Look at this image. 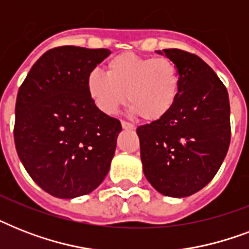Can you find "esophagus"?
Returning a JSON list of instances; mask_svg holds the SVG:
<instances>
[{"mask_svg": "<svg viewBox=\"0 0 249 249\" xmlns=\"http://www.w3.org/2000/svg\"><path fill=\"white\" fill-rule=\"evenodd\" d=\"M121 126H123V129H125V130H134V129H136L134 125L130 124V123H126V121H121Z\"/></svg>", "mask_w": 249, "mask_h": 249, "instance_id": "esophagus-1", "label": "esophagus"}]
</instances>
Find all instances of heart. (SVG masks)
Returning <instances> with one entry per match:
<instances>
[{"label":"heart","instance_id":"heart-1","mask_svg":"<svg viewBox=\"0 0 249 249\" xmlns=\"http://www.w3.org/2000/svg\"><path fill=\"white\" fill-rule=\"evenodd\" d=\"M86 91L98 111L115 115L128 102L130 112L155 123L173 109L181 91L179 71L169 58L121 53L107 62L106 73L93 70Z\"/></svg>","mask_w":249,"mask_h":249}]
</instances>
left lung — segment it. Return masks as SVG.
Here are the masks:
<instances>
[{"label": "left lung", "instance_id": "8db88e82", "mask_svg": "<svg viewBox=\"0 0 249 249\" xmlns=\"http://www.w3.org/2000/svg\"><path fill=\"white\" fill-rule=\"evenodd\" d=\"M156 53L176 63L181 91L164 119L137 128L143 173L165 196H190L212 181L228 154L229 94L199 56L178 49Z\"/></svg>", "mask_w": 249, "mask_h": 249}]
</instances>
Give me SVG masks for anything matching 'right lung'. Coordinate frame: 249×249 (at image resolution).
I'll use <instances>...</instances> for the list:
<instances>
[{
    "instance_id": "add662e5",
    "label": "right lung",
    "mask_w": 249,
    "mask_h": 249,
    "mask_svg": "<svg viewBox=\"0 0 249 249\" xmlns=\"http://www.w3.org/2000/svg\"><path fill=\"white\" fill-rule=\"evenodd\" d=\"M109 54L108 49H52L33 64L18 91V156L53 196H83L108 173L121 124L95 108L86 76Z\"/></svg>"
}]
</instances>
